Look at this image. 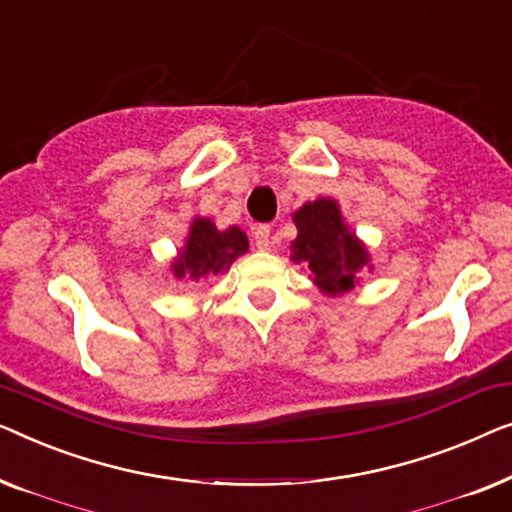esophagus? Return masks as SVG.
I'll use <instances>...</instances> for the list:
<instances>
[{"label":"esophagus","instance_id":"34e87169","mask_svg":"<svg viewBox=\"0 0 512 512\" xmlns=\"http://www.w3.org/2000/svg\"><path fill=\"white\" fill-rule=\"evenodd\" d=\"M255 246L259 250H269L271 248V227L269 225H259L255 229Z\"/></svg>","mask_w":512,"mask_h":512}]
</instances>
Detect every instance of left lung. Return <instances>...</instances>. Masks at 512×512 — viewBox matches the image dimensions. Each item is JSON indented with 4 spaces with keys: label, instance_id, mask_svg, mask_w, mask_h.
Segmentation results:
<instances>
[{
    "label": "left lung",
    "instance_id": "8db88e82",
    "mask_svg": "<svg viewBox=\"0 0 512 512\" xmlns=\"http://www.w3.org/2000/svg\"><path fill=\"white\" fill-rule=\"evenodd\" d=\"M297 239L290 246L294 264H306L313 285L327 297H338L362 283L359 271H373L364 241L343 220L341 206L331 197L306 201L292 213Z\"/></svg>",
    "mask_w": 512,
    "mask_h": 512
}]
</instances>
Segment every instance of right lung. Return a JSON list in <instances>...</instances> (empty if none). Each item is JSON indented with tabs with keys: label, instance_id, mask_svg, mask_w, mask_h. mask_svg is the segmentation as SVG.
Listing matches in <instances>:
<instances>
[{
	"label": "right lung",
	"instance_id": "1",
	"mask_svg": "<svg viewBox=\"0 0 512 512\" xmlns=\"http://www.w3.org/2000/svg\"><path fill=\"white\" fill-rule=\"evenodd\" d=\"M248 253V236L241 227L218 229L211 218H192L183 248L171 259L176 280H199L227 273L236 259Z\"/></svg>",
	"mask_w": 512,
	"mask_h": 512
}]
</instances>
